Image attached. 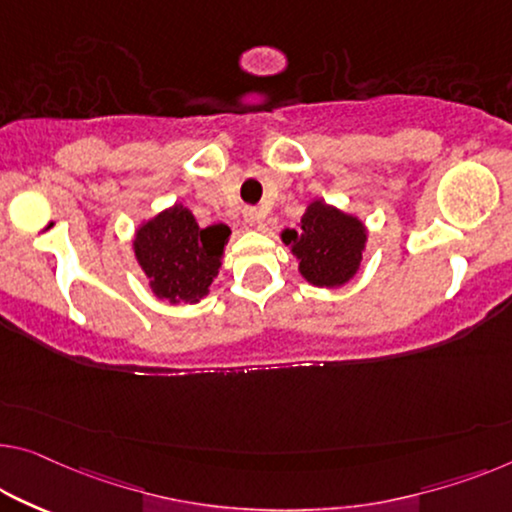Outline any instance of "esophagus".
<instances>
[{
  "label": "esophagus",
  "mask_w": 512,
  "mask_h": 512,
  "mask_svg": "<svg viewBox=\"0 0 512 512\" xmlns=\"http://www.w3.org/2000/svg\"><path fill=\"white\" fill-rule=\"evenodd\" d=\"M243 218H246L248 225H259L264 220V213L259 211L257 207H246V209H243Z\"/></svg>",
  "instance_id": "1"
}]
</instances>
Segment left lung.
Wrapping results in <instances>:
<instances>
[{"mask_svg": "<svg viewBox=\"0 0 512 512\" xmlns=\"http://www.w3.org/2000/svg\"><path fill=\"white\" fill-rule=\"evenodd\" d=\"M282 241L299 257L305 280L317 287H340L361 264L365 230L356 218L312 202L301 218V230H285Z\"/></svg>", "mask_w": 512, "mask_h": 512, "instance_id": "8db88e82", "label": "left lung"}]
</instances>
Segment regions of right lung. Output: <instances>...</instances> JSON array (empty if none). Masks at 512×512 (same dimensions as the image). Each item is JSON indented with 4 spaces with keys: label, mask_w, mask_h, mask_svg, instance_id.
<instances>
[{
    "label": "right lung",
    "mask_w": 512,
    "mask_h": 512,
    "mask_svg": "<svg viewBox=\"0 0 512 512\" xmlns=\"http://www.w3.org/2000/svg\"><path fill=\"white\" fill-rule=\"evenodd\" d=\"M227 236V225L202 230L193 213L174 204L137 230L135 257L158 299L197 303L216 278Z\"/></svg>",
    "instance_id": "1"
}]
</instances>
